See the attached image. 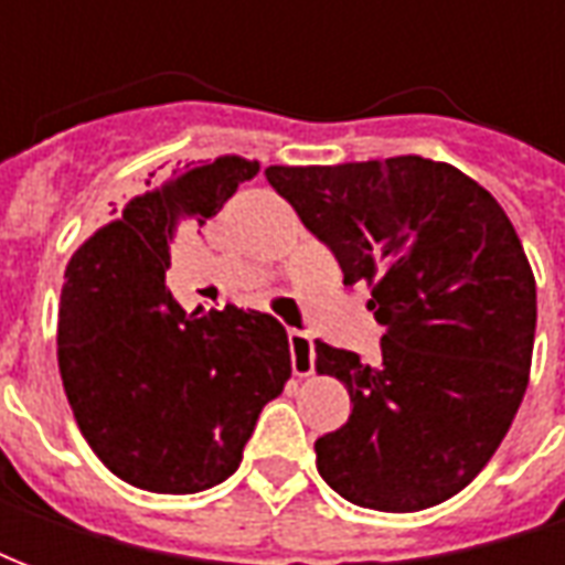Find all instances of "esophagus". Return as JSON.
<instances>
[{
    "label": "esophagus",
    "mask_w": 565,
    "mask_h": 565,
    "mask_svg": "<svg viewBox=\"0 0 565 565\" xmlns=\"http://www.w3.org/2000/svg\"><path fill=\"white\" fill-rule=\"evenodd\" d=\"M290 363H294V375L308 379L315 372V342L308 332L290 330Z\"/></svg>",
    "instance_id": "1"
}]
</instances>
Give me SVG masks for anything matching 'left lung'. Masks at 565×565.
<instances>
[{"label": "left lung", "instance_id": "8db88e82", "mask_svg": "<svg viewBox=\"0 0 565 565\" xmlns=\"http://www.w3.org/2000/svg\"><path fill=\"white\" fill-rule=\"evenodd\" d=\"M269 184L330 247L344 284H369L381 360L315 344L351 417L315 441L318 472L354 505L445 502L497 454L521 408L535 339V278L484 186L424 157L269 166Z\"/></svg>", "mask_w": 565, "mask_h": 565}]
</instances>
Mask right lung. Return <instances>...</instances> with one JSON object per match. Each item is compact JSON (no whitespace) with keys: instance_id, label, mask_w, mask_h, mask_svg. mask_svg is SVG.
Segmentation results:
<instances>
[{"instance_id":"obj_1","label":"right lung","mask_w":565,"mask_h":565,"mask_svg":"<svg viewBox=\"0 0 565 565\" xmlns=\"http://www.w3.org/2000/svg\"><path fill=\"white\" fill-rule=\"evenodd\" d=\"M257 172L245 157L172 172L68 259L60 375L81 436L127 484L199 493L226 481L290 379V342L271 315H186L166 287L174 230L202 226Z\"/></svg>"}]
</instances>
